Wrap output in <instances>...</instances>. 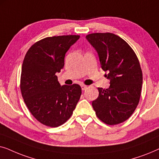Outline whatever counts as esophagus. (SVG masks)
Returning <instances> with one entry per match:
<instances>
[{
  "instance_id": "34e87169",
  "label": "esophagus",
  "mask_w": 159,
  "mask_h": 159,
  "mask_svg": "<svg viewBox=\"0 0 159 159\" xmlns=\"http://www.w3.org/2000/svg\"><path fill=\"white\" fill-rule=\"evenodd\" d=\"M81 88H82V90H85L87 88H88V86L87 85H84V84H82L81 85Z\"/></svg>"
}]
</instances>
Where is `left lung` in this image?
<instances>
[{
	"label": "left lung",
	"instance_id": "8db88e82",
	"mask_svg": "<svg viewBox=\"0 0 159 159\" xmlns=\"http://www.w3.org/2000/svg\"><path fill=\"white\" fill-rule=\"evenodd\" d=\"M86 38L96 50L101 68L110 80L108 89L98 88L99 95L93 101V109L106 125L122 123L140 101L143 73L138 58L125 40L113 33L89 34Z\"/></svg>",
	"mask_w": 159,
	"mask_h": 159
}]
</instances>
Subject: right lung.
I'll return each instance as SVG.
<instances>
[{"instance_id":"add662e5","label":"right lung","mask_w":159,"mask_h":159,"mask_svg":"<svg viewBox=\"0 0 159 159\" xmlns=\"http://www.w3.org/2000/svg\"><path fill=\"white\" fill-rule=\"evenodd\" d=\"M80 35L48 37L32 45L21 66L20 89L34 118L51 127L70 118L82 94L79 84L61 86L56 75L64 68L65 54Z\"/></svg>"}]
</instances>
